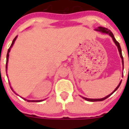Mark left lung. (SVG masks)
<instances>
[{
	"instance_id": "obj_1",
	"label": "left lung",
	"mask_w": 129,
	"mask_h": 129,
	"mask_svg": "<svg viewBox=\"0 0 129 129\" xmlns=\"http://www.w3.org/2000/svg\"><path fill=\"white\" fill-rule=\"evenodd\" d=\"M96 31H100V32H102V33H106V34H108V35H110V37H112V39H113V41H114V43L116 44V45L117 46V47H118V51H119V53H120V57H121V59H122V66H123V68H124V61H123V57H122V51H121V48H120V44H119V43H118V41H116V39L114 38V35H113V34H112V33L110 31V30H109V29H108L107 28H105V27H98L97 29H95ZM121 82L122 81H120V83H119V84L118 85V86L116 87V88H115V90L113 91V92L111 93V94H110L109 95H108V96H106V97H104V98H98V99H92V98H85V97H82L84 100H87V101H90V102H97V101H102V100H104L105 99H106L107 98H108L109 96H110L111 95H112L113 93H114L115 91H116L117 89L118 88V87L120 86V84H121Z\"/></svg>"
}]
</instances>
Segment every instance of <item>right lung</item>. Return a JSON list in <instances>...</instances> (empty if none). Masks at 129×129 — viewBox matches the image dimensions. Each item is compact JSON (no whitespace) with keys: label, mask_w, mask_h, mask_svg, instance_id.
<instances>
[{"label":"right lung","mask_w":129,"mask_h":129,"mask_svg":"<svg viewBox=\"0 0 129 129\" xmlns=\"http://www.w3.org/2000/svg\"><path fill=\"white\" fill-rule=\"evenodd\" d=\"M17 36H16V37H15V39H13V42H12V44H11V47H9V49H8V52H7V63H6V69H7V63H8V61H9V52H10V51H11V47H13V44L15 43V40L17 39ZM11 89L13 90V88H11ZM13 92H14V91H13ZM15 94H16V93H15ZM23 99H24V100H27V102H41V101H43V100H26V99H25V98H23Z\"/></svg>","instance_id":"right-lung-1"}]
</instances>
